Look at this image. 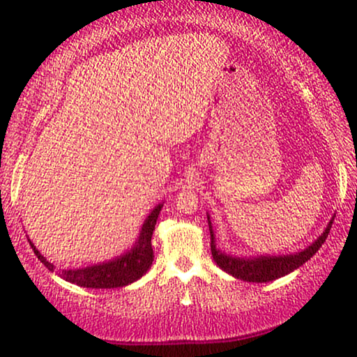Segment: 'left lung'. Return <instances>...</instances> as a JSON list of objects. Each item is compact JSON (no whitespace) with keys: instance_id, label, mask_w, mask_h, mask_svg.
<instances>
[{"instance_id":"left-lung-1","label":"left lung","mask_w":357,"mask_h":357,"mask_svg":"<svg viewBox=\"0 0 357 357\" xmlns=\"http://www.w3.org/2000/svg\"><path fill=\"white\" fill-rule=\"evenodd\" d=\"M333 221L328 224V227L325 229V232L317 238V241L312 243L310 247H307L305 250L301 253H296V255H286V257H261V258H236L224 255L219 250H216V245H214V234L211 227V221L208 218V226H209V234H211V253L216 265L224 270L229 275H232L237 280H243L248 282H268L273 280H278V278L287 275V273L294 271L296 268L304 265L307 260H310V257H314L321 243L325 242V238L328 237L330 227Z\"/></svg>"}]
</instances>
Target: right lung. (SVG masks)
Masks as SVG:
<instances>
[{
  "instance_id": "right-lung-1",
  "label": "right lung",
  "mask_w": 357,
  "mask_h": 357,
  "mask_svg": "<svg viewBox=\"0 0 357 357\" xmlns=\"http://www.w3.org/2000/svg\"><path fill=\"white\" fill-rule=\"evenodd\" d=\"M160 208L162 206L159 204V206H155L154 211L149 214L146 222L143 224V229H141L138 243H136L133 250L126 253V255L116 258V260H112L109 263H102V265L86 266L79 268V270H60L58 275H60L63 280L75 282V284L82 287H92V289L123 287L126 284H130V282L139 280V278L149 270L151 265H153L154 255L153 245H151V237H153ZM31 247L38 260H40L48 270H55V266L40 255V252L32 245V242Z\"/></svg>"
}]
</instances>
